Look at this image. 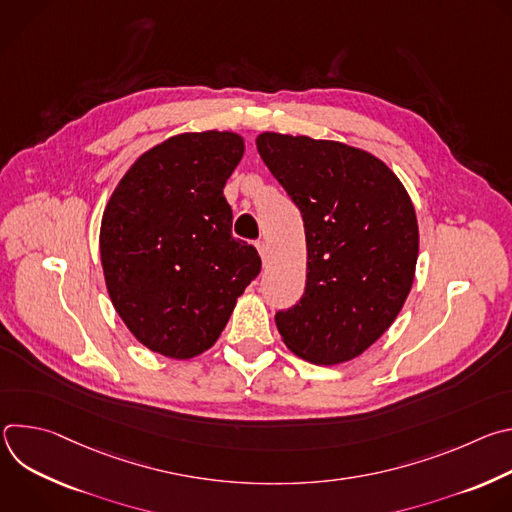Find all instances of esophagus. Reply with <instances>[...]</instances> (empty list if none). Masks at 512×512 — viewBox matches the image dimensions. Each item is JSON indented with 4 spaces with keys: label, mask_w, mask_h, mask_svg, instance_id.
<instances>
[{
    "label": "esophagus",
    "mask_w": 512,
    "mask_h": 512,
    "mask_svg": "<svg viewBox=\"0 0 512 512\" xmlns=\"http://www.w3.org/2000/svg\"><path fill=\"white\" fill-rule=\"evenodd\" d=\"M257 251H259V255H261V259L265 261L267 259V253H269V249H267V245H265V241H257Z\"/></svg>",
    "instance_id": "obj_1"
}]
</instances>
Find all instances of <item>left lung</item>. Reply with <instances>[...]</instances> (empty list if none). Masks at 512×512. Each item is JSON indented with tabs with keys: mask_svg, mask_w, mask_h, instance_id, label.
<instances>
[{
	"mask_svg": "<svg viewBox=\"0 0 512 512\" xmlns=\"http://www.w3.org/2000/svg\"><path fill=\"white\" fill-rule=\"evenodd\" d=\"M255 143L306 229V291L277 312L279 336L308 362H348L389 330L409 296L419 253L415 206L371 152L275 131Z\"/></svg>",
	"mask_w": 512,
	"mask_h": 512,
	"instance_id": "1",
	"label": "left lung"
}]
</instances>
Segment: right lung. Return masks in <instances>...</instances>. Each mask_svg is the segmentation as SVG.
I'll return each instance as SVG.
<instances>
[{
	"label": "right lung",
	"mask_w": 512,
	"mask_h": 512,
	"mask_svg": "<svg viewBox=\"0 0 512 512\" xmlns=\"http://www.w3.org/2000/svg\"><path fill=\"white\" fill-rule=\"evenodd\" d=\"M243 154L235 131L180 133L143 152L109 196L99 231L107 291L152 352H206L261 271L255 247L231 235L223 196Z\"/></svg>",
	"instance_id": "right-lung-1"
}]
</instances>
